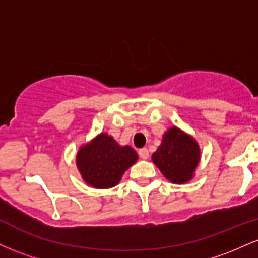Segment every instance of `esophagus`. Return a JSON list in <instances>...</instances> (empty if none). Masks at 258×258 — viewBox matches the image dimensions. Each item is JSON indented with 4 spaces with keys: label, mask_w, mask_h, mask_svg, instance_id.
Wrapping results in <instances>:
<instances>
[{
    "label": "esophagus",
    "mask_w": 258,
    "mask_h": 258,
    "mask_svg": "<svg viewBox=\"0 0 258 258\" xmlns=\"http://www.w3.org/2000/svg\"><path fill=\"white\" fill-rule=\"evenodd\" d=\"M138 154L143 160H147L148 158H149V152H148L147 148H142V149H139Z\"/></svg>",
    "instance_id": "esophagus-1"
}]
</instances>
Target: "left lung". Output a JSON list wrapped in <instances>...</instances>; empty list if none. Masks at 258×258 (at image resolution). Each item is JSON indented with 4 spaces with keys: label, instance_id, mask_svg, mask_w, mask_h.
Segmentation results:
<instances>
[{
    "label": "left lung",
    "instance_id": "1",
    "mask_svg": "<svg viewBox=\"0 0 258 258\" xmlns=\"http://www.w3.org/2000/svg\"><path fill=\"white\" fill-rule=\"evenodd\" d=\"M200 158V147L195 138L176 126L164 133L161 144L152 155L155 166L174 184H184L193 178Z\"/></svg>",
    "mask_w": 258,
    "mask_h": 258
}]
</instances>
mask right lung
I'll return each instance as SVG.
<instances>
[{
  "instance_id": "1",
  "label": "right lung",
  "mask_w": 258,
  "mask_h": 258,
  "mask_svg": "<svg viewBox=\"0 0 258 258\" xmlns=\"http://www.w3.org/2000/svg\"><path fill=\"white\" fill-rule=\"evenodd\" d=\"M138 160L130 146H120L111 136L102 132L80 147L76 166L86 184L109 189L119 184L123 173Z\"/></svg>"
}]
</instances>
